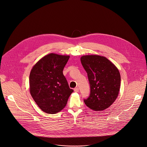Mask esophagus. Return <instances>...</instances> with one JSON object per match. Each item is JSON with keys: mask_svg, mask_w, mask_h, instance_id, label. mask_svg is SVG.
<instances>
[{"mask_svg": "<svg viewBox=\"0 0 147 147\" xmlns=\"http://www.w3.org/2000/svg\"><path fill=\"white\" fill-rule=\"evenodd\" d=\"M74 91H76V92H78L79 91V88L78 87H76V88H75L74 89Z\"/></svg>", "mask_w": 147, "mask_h": 147, "instance_id": "obj_1", "label": "esophagus"}]
</instances>
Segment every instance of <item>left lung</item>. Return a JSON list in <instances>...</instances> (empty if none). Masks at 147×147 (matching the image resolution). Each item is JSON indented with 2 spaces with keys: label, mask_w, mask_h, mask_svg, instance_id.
I'll use <instances>...</instances> for the list:
<instances>
[{
  "label": "left lung",
  "mask_w": 147,
  "mask_h": 147,
  "mask_svg": "<svg viewBox=\"0 0 147 147\" xmlns=\"http://www.w3.org/2000/svg\"><path fill=\"white\" fill-rule=\"evenodd\" d=\"M80 61L87 73L90 87L89 96L84 99L85 105L94 111L106 109L119 94L121 76L118 69L102 56H82Z\"/></svg>",
  "instance_id": "8db88e82"
}]
</instances>
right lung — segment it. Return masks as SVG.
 I'll return each instance as SVG.
<instances>
[{
	"instance_id": "right-lung-1",
	"label": "right lung",
	"mask_w": 147,
	"mask_h": 147,
	"mask_svg": "<svg viewBox=\"0 0 147 147\" xmlns=\"http://www.w3.org/2000/svg\"><path fill=\"white\" fill-rule=\"evenodd\" d=\"M69 58V56L50 53L31 69L29 77L30 94L43 112L53 114L61 111L74 91L63 74Z\"/></svg>"
}]
</instances>
